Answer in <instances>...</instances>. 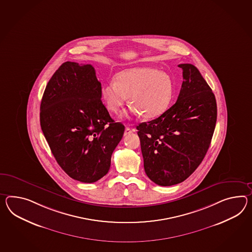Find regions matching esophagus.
Wrapping results in <instances>:
<instances>
[{
	"label": "esophagus",
	"mask_w": 252,
	"mask_h": 252,
	"mask_svg": "<svg viewBox=\"0 0 252 252\" xmlns=\"http://www.w3.org/2000/svg\"><path fill=\"white\" fill-rule=\"evenodd\" d=\"M133 131H134L133 129L129 128V127H126V129H125V133H124V135H129V134H131Z\"/></svg>",
	"instance_id": "34e87169"
}]
</instances>
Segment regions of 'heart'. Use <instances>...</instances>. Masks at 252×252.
<instances>
[{
    "instance_id": "b5f03b06",
    "label": "heart",
    "mask_w": 252,
    "mask_h": 252,
    "mask_svg": "<svg viewBox=\"0 0 252 252\" xmlns=\"http://www.w3.org/2000/svg\"><path fill=\"white\" fill-rule=\"evenodd\" d=\"M173 83L166 73L149 67L130 68L119 72L116 80L104 84L101 96L111 113L121 112L129 96L131 111L145 118L159 117L167 109Z\"/></svg>"
}]
</instances>
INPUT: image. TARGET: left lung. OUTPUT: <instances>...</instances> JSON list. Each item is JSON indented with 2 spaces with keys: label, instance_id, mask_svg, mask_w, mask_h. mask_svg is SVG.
Returning <instances> with one entry per match:
<instances>
[{
  "label": "left lung",
  "instance_id": "obj_1",
  "mask_svg": "<svg viewBox=\"0 0 252 252\" xmlns=\"http://www.w3.org/2000/svg\"><path fill=\"white\" fill-rule=\"evenodd\" d=\"M183 83L178 100L159 117L140 123L144 168L159 186L183 182L208 152L217 122L215 95L198 69L181 63Z\"/></svg>",
  "mask_w": 252,
  "mask_h": 252
}]
</instances>
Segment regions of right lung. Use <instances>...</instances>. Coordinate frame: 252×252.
Segmentation results:
<instances>
[{"mask_svg": "<svg viewBox=\"0 0 252 252\" xmlns=\"http://www.w3.org/2000/svg\"><path fill=\"white\" fill-rule=\"evenodd\" d=\"M101 83L91 64L65 62L43 93L40 124L51 151L70 178L94 183L109 171L123 137L101 100Z\"/></svg>", "mask_w": 252, "mask_h": 252, "instance_id": "1", "label": "right lung"}]
</instances>
